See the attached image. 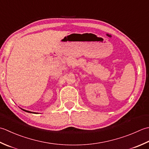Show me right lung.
I'll list each match as a JSON object with an SVG mask.
<instances>
[{
    "label": "right lung",
    "instance_id": "add662e5",
    "mask_svg": "<svg viewBox=\"0 0 149 149\" xmlns=\"http://www.w3.org/2000/svg\"><path fill=\"white\" fill-rule=\"evenodd\" d=\"M21 109H22V110H23L24 111H25V112H27V113H34V114H38L37 113H34V112H31V111H27V110H25V109H22V108H20Z\"/></svg>",
    "mask_w": 149,
    "mask_h": 149
}]
</instances>
